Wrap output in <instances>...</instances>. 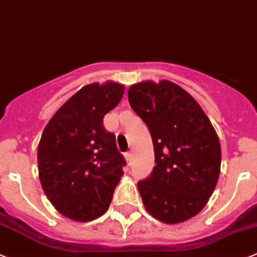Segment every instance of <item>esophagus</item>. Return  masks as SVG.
I'll use <instances>...</instances> for the list:
<instances>
[{
	"label": "esophagus",
	"mask_w": 257,
	"mask_h": 257,
	"mask_svg": "<svg viewBox=\"0 0 257 257\" xmlns=\"http://www.w3.org/2000/svg\"><path fill=\"white\" fill-rule=\"evenodd\" d=\"M124 156H125V159H126V162H128V164H131L132 163V158H133V156H132L131 152H126Z\"/></svg>",
	"instance_id": "obj_1"
}]
</instances>
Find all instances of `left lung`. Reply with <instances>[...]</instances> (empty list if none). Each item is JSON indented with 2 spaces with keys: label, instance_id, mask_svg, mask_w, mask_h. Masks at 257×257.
Here are the masks:
<instances>
[{
  "label": "left lung",
  "instance_id": "8db88e82",
  "mask_svg": "<svg viewBox=\"0 0 257 257\" xmlns=\"http://www.w3.org/2000/svg\"><path fill=\"white\" fill-rule=\"evenodd\" d=\"M128 99L153 142L156 167L138 182L146 210L162 222H183L201 212L215 191L217 134L200 104L172 81L132 85Z\"/></svg>",
  "mask_w": 257,
  "mask_h": 257
}]
</instances>
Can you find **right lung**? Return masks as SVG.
Listing matches in <instances>:
<instances>
[{"instance_id": "add662e5", "label": "right lung", "mask_w": 257, "mask_h": 257, "mask_svg": "<svg viewBox=\"0 0 257 257\" xmlns=\"http://www.w3.org/2000/svg\"><path fill=\"white\" fill-rule=\"evenodd\" d=\"M124 86H83L47 123L37 148L42 189L55 208L75 221L106 212L126 162L103 118L121 100Z\"/></svg>"}]
</instances>
